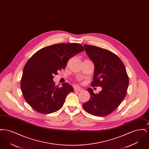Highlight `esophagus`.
<instances>
[{"instance_id": "1", "label": "esophagus", "mask_w": 149, "mask_h": 149, "mask_svg": "<svg viewBox=\"0 0 149 149\" xmlns=\"http://www.w3.org/2000/svg\"><path fill=\"white\" fill-rule=\"evenodd\" d=\"M83 91L82 88H80L79 87H76L74 88V91L75 92H81Z\"/></svg>"}]
</instances>
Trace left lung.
<instances>
[{
	"label": "left lung",
	"instance_id": "8db88e82",
	"mask_svg": "<svg viewBox=\"0 0 149 149\" xmlns=\"http://www.w3.org/2000/svg\"><path fill=\"white\" fill-rule=\"evenodd\" d=\"M85 52L94 64L92 86L102 90L94 94L87 90L90 99L83 104L84 109L93 116L103 117L114 111L126 95L129 79L124 64L111 51L97 46L84 45Z\"/></svg>",
	"mask_w": 149,
	"mask_h": 149
}]
</instances>
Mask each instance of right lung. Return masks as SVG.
Returning <instances> with one entry per match:
<instances>
[{
  "instance_id": "add662e5",
  "label": "right lung",
  "mask_w": 149,
  "mask_h": 149,
  "mask_svg": "<svg viewBox=\"0 0 149 149\" xmlns=\"http://www.w3.org/2000/svg\"><path fill=\"white\" fill-rule=\"evenodd\" d=\"M84 51L79 43H58L38 50L29 59L23 69L21 88L30 106L42 114L55 112L62 107L74 88L67 83L58 88L53 81L54 75L65 69L70 58Z\"/></svg>"
}]
</instances>
